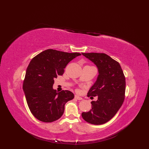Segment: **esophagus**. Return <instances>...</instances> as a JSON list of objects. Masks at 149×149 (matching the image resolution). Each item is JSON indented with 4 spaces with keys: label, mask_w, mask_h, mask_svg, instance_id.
<instances>
[{
    "label": "esophagus",
    "mask_w": 149,
    "mask_h": 149,
    "mask_svg": "<svg viewBox=\"0 0 149 149\" xmlns=\"http://www.w3.org/2000/svg\"><path fill=\"white\" fill-rule=\"evenodd\" d=\"M74 97H75V99H76V100H83V98L81 97H79L78 95H75Z\"/></svg>",
    "instance_id": "obj_1"
}]
</instances>
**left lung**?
<instances>
[{
  "mask_svg": "<svg viewBox=\"0 0 149 149\" xmlns=\"http://www.w3.org/2000/svg\"><path fill=\"white\" fill-rule=\"evenodd\" d=\"M82 55L96 65L99 74L90 88L88 96H97L93 101L92 109L83 112L84 120L101 125L111 120L123 105L125 98V78L120 64L105 53H82Z\"/></svg>",
  "mask_w": 149,
  "mask_h": 149,
  "instance_id": "obj_1",
  "label": "left lung"
}]
</instances>
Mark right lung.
<instances>
[{
    "mask_svg": "<svg viewBox=\"0 0 149 149\" xmlns=\"http://www.w3.org/2000/svg\"><path fill=\"white\" fill-rule=\"evenodd\" d=\"M79 55V53L48 49L31 60L26 71L23 89L35 118L44 123H52L62 116L65 104L74 96L68 90L57 93L53 88L54 79L63 74L68 63Z\"/></svg>",
    "mask_w": 149,
    "mask_h": 149,
    "instance_id": "right-lung-1",
    "label": "right lung"
}]
</instances>
